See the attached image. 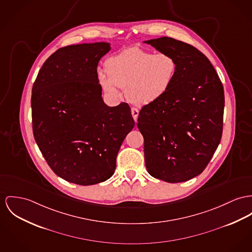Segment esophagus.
<instances>
[{
	"instance_id": "1",
	"label": "esophagus",
	"mask_w": 252,
	"mask_h": 252,
	"mask_svg": "<svg viewBox=\"0 0 252 252\" xmlns=\"http://www.w3.org/2000/svg\"><path fill=\"white\" fill-rule=\"evenodd\" d=\"M131 114H132V117H133V119H134V121L137 122V119H138V115H139V110L137 109V108H131Z\"/></svg>"
}]
</instances>
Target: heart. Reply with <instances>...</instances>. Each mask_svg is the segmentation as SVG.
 Wrapping results in <instances>:
<instances>
[{
  "label": "heart",
  "mask_w": 252,
  "mask_h": 252,
  "mask_svg": "<svg viewBox=\"0 0 252 252\" xmlns=\"http://www.w3.org/2000/svg\"><path fill=\"white\" fill-rule=\"evenodd\" d=\"M105 71L97 74L102 90L120 97L118 88L134 104L145 105L163 97L171 88L177 72V61L168 53L155 54L130 48L105 61Z\"/></svg>",
  "instance_id": "heart-1"
}]
</instances>
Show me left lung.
I'll return each mask as SVG.
<instances>
[{
	"instance_id": "obj_1",
	"label": "left lung",
	"mask_w": 252,
	"mask_h": 252,
	"mask_svg": "<svg viewBox=\"0 0 252 252\" xmlns=\"http://www.w3.org/2000/svg\"><path fill=\"white\" fill-rule=\"evenodd\" d=\"M144 43L177 61L169 91L139 113L146 167L166 182L187 181L203 172L220 142L223 86L209 59L192 45L171 37Z\"/></svg>"
}]
</instances>
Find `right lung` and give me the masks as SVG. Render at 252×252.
Listing matches in <instances>:
<instances>
[{"mask_svg":"<svg viewBox=\"0 0 252 252\" xmlns=\"http://www.w3.org/2000/svg\"><path fill=\"white\" fill-rule=\"evenodd\" d=\"M105 42L58 49L39 71L32 86V130L40 152L59 177L78 185L110 178L117 155L134 127L130 107L107 106L97 80Z\"/></svg>","mask_w":252,"mask_h":252,"instance_id":"add662e5","label":"right lung"}]
</instances>
